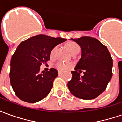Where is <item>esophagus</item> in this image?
Listing matches in <instances>:
<instances>
[{
    "label": "esophagus",
    "mask_w": 122,
    "mask_h": 122,
    "mask_svg": "<svg viewBox=\"0 0 122 122\" xmlns=\"http://www.w3.org/2000/svg\"><path fill=\"white\" fill-rule=\"evenodd\" d=\"M58 74H59V76H61V75H62V74H63V72H61V71H59Z\"/></svg>",
    "instance_id": "1"
}]
</instances>
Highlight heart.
Returning <instances> with one entry per match:
<instances>
[{"mask_svg": "<svg viewBox=\"0 0 122 122\" xmlns=\"http://www.w3.org/2000/svg\"><path fill=\"white\" fill-rule=\"evenodd\" d=\"M66 48L71 53L74 52V51H76L80 50V46H78V44H77L76 43L74 42H70L67 43L66 44ZM55 50H56V48H54L51 50V55H53ZM57 67L61 71H66L70 68V65L67 63H57Z\"/></svg>", "mask_w": 122, "mask_h": 122, "instance_id": "heart-1", "label": "heart"}]
</instances>
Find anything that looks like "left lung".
<instances>
[{
	"instance_id": "obj_1",
	"label": "left lung",
	"mask_w": 122,
	"mask_h": 122,
	"mask_svg": "<svg viewBox=\"0 0 122 122\" xmlns=\"http://www.w3.org/2000/svg\"><path fill=\"white\" fill-rule=\"evenodd\" d=\"M71 40L81 48L82 56L71 71L72 79L68 82L69 91L75 97L93 99L104 92L112 76V59L107 48L96 38L82 36ZM85 71L80 77L78 70Z\"/></svg>"
}]
</instances>
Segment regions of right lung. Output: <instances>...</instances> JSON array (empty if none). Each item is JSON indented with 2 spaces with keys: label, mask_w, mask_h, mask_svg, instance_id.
I'll return each instance as SVG.
<instances>
[{
  "label": "right lung",
  "mask_w": 122,
  "mask_h": 122,
  "mask_svg": "<svg viewBox=\"0 0 122 122\" xmlns=\"http://www.w3.org/2000/svg\"><path fill=\"white\" fill-rule=\"evenodd\" d=\"M66 39L38 35L17 46L10 63V79L15 93L23 101L34 103L45 98L58 76L55 69L40 72L42 63L50 59L53 48Z\"/></svg>",
  "instance_id": "add662e5"
}]
</instances>
